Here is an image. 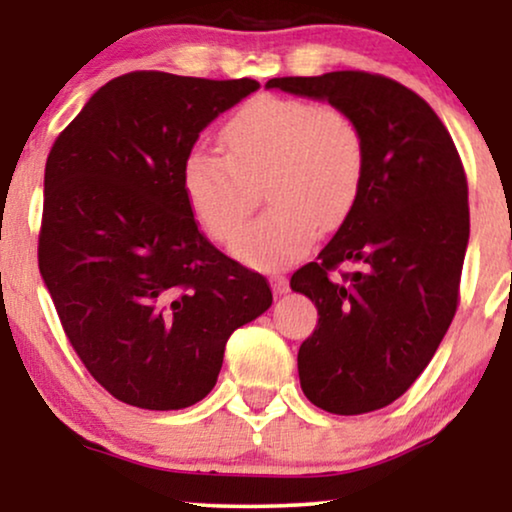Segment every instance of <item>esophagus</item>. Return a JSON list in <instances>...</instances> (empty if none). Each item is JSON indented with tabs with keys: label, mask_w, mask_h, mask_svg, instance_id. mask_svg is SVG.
I'll return each mask as SVG.
<instances>
[{
	"label": "esophagus",
	"mask_w": 512,
	"mask_h": 512,
	"mask_svg": "<svg viewBox=\"0 0 512 512\" xmlns=\"http://www.w3.org/2000/svg\"><path fill=\"white\" fill-rule=\"evenodd\" d=\"M270 282H272V291H275L277 296H284V293L289 291V279H286L284 275H275Z\"/></svg>",
	"instance_id": "34e87169"
}]
</instances>
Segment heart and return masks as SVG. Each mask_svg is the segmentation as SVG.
<instances>
[{"label":"heart","mask_w":512,"mask_h":512,"mask_svg":"<svg viewBox=\"0 0 512 512\" xmlns=\"http://www.w3.org/2000/svg\"><path fill=\"white\" fill-rule=\"evenodd\" d=\"M226 156L191 149L181 165L186 202L216 242L233 240L266 184L273 207L233 242L256 268H279L312 247L319 230L352 214L366 179V139L345 109L261 95L223 128Z\"/></svg>","instance_id":"heart-1"}]
</instances>
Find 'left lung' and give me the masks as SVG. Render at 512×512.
Here are the masks:
<instances>
[{"instance_id":"obj_1","label":"left lung","mask_w":512,"mask_h":512,"mask_svg":"<svg viewBox=\"0 0 512 512\" xmlns=\"http://www.w3.org/2000/svg\"><path fill=\"white\" fill-rule=\"evenodd\" d=\"M265 88L345 109L366 139L359 202L291 289L317 305L300 345L303 394L333 415L394 403L450 328L468 247V184L450 132L429 104L382 74L284 76ZM359 262L354 273L332 272Z\"/></svg>"}]
</instances>
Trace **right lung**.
<instances>
[{"mask_svg": "<svg viewBox=\"0 0 512 512\" xmlns=\"http://www.w3.org/2000/svg\"><path fill=\"white\" fill-rule=\"evenodd\" d=\"M261 88L130 72L90 97L46 160L39 270L88 373L118 401L181 410L214 389L268 279L198 230L181 165L216 116Z\"/></svg>", "mask_w": 512, "mask_h": 512, "instance_id": "obj_1", "label": "right lung"}]
</instances>
